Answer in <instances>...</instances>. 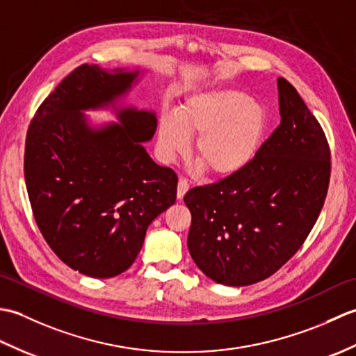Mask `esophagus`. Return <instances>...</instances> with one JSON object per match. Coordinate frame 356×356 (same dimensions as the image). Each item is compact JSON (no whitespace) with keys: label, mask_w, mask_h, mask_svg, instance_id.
<instances>
[{"label":"esophagus","mask_w":356,"mask_h":356,"mask_svg":"<svg viewBox=\"0 0 356 356\" xmlns=\"http://www.w3.org/2000/svg\"><path fill=\"white\" fill-rule=\"evenodd\" d=\"M188 188H190V184H188L186 179H179V184H177V199L182 200L184 195L186 194Z\"/></svg>","instance_id":"esophagus-1"}]
</instances>
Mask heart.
I'll return each instance as SVG.
<instances>
[{
	"mask_svg": "<svg viewBox=\"0 0 356 356\" xmlns=\"http://www.w3.org/2000/svg\"><path fill=\"white\" fill-rule=\"evenodd\" d=\"M269 116L264 105L234 88L209 90L191 96L176 115L165 113L157 127V148L163 161L188 153L191 136L194 157L216 177L243 171L259 154Z\"/></svg>",
	"mask_w": 356,
	"mask_h": 356,
	"instance_id": "heart-1",
	"label": "heart"
}]
</instances>
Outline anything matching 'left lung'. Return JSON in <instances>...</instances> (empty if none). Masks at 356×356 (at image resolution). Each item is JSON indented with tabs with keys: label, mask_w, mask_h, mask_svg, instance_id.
<instances>
[{
	"label": "left lung",
	"mask_w": 356,
	"mask_h": 356,
	"mask_svg": "<svg viewBox=\"0 0 356 356\" xmlns=\"http://www.w3.org/2000/svg\"><path fill=\"white\" fill-rule=\"evenodd\" d=\"M280 125L246 168L185 194L188 249L225 286L266 280L305 243L326 199L330 151L297 90L278 78Z\"/></svg>",
	"instance_id": "left-lung-1"
}]
</instances>
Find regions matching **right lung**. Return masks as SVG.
<instances>
[{
  "mask_svg": "<svg viewBox=\"0 0 356 356\" xmlns=\"http://www.w3.org/2000/svg\"><path fill=\"white\" fill-rule=\"evenodd\" d=\"M142 76L139 69L81 65L45 97L27 131L35 220L53 252L88 277L130 268L151 222L176 202V172L143 147L156 133V113L124 102ZM90 109H111L118 122L96 126Z\"/></svg>",
  "mask_w": 356,
  "mask_h": 356,
  "instance_id": "obj_1",
  "label": "right lung"
}]
</instances>
